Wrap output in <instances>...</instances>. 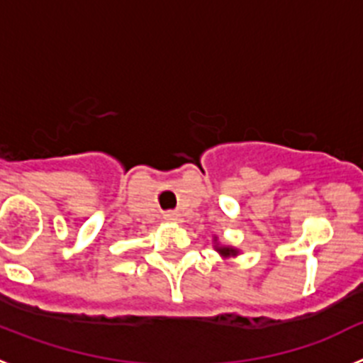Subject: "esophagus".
<instances>
[{"label": "esophagus", "instance_id": "esophagus-1", "mask_svg": "<svg viewBox=\"0 0 363 363\" xmlns=\"http://www.w3.org/2000/svg\"><path fill=\"white\" fill-rule=\"evenodd\" d=\"M163 220L171 221V223H176V221H179V214L178 213H167V214H163Z\"/></svg>", "mask_w": 363, "mask_h": 363}]
</instances>
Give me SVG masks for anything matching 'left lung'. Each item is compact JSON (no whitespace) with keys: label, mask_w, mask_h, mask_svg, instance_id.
<instances>
[{"label":"left lung","mask_w":363,"mask_h":363,"mask_svg":"<svg viewBox=\"0 0 363 363\" xmlns=\"http://www.w3.org/2000/svg\"><path fill=\"white\" fill-rule=\"evenodd\" d=\"M213 247H214V251H216L223 259L236 258V256L240 255V249H236V247H233V245H225V243H220L218 236H214Z\"/></svg>","instance_id":"8db88e82"}]
</instances>
